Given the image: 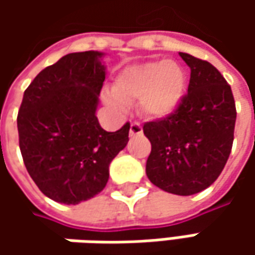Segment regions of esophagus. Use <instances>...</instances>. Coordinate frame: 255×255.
<instances>
[{
	"label": "esophagus",
	"mask_w": 255,
	"mask_h": 255,
	"mask_svg": "<svg viewBox=\"0 0 255 255\" xmlns=\"http://www.w3.org/2000/svg\"><path fill=\"white\" fill-rule=\"evenodd\" d=\"M143 129L139 122H132L130 123V136H137V134H142Z\"/></svg>",
	"instance_id": "esophagus-1"
}]
</instances>
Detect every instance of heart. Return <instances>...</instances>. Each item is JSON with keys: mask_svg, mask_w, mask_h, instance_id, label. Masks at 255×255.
<instances>
[{"mask_svg": "<svg viewBox=\"0 0 255 255\" xmlns=\"http://www.w3.org/2000/svg\"><path fill=\"white\" fill-rule=\"evenodd\" d=\"M184 92V75L171 61L129 66L118 76L115 91L105 93L112 108L123 111L129 101L139 98L143 115L162 118L180 103Z\"/></svg>", "mask_w": 255, "mask_h": 255, "instance_id": "b5f03b06", "label": "heart"}]
</instances>
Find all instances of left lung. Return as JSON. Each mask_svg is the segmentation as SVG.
Segmentation results:
<instances>
[{
    "label": "left lung",
    "mask_w": 255,
    "mask_h": 255,
    "mask_svg": "<svg viewBox=\"0 0 255 255\" xmlns=\"http://www.w3.org/2000/svg\"><path fill=\"white\" fill-rule=\"evenodd\" d=\"M180 56L190 68L187 93L170 115L143 125L152 143L146 174L162 190L191 196L211 186L224 169L237 112L230 85L210 62Z\"/></svg>",
    "instance_id": "obj_1"
}]
</instances>
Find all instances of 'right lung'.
<instances>
[{
  "label": "right lung",
  "instance_id": "obj_1",
  "mask_svg": "<svg viewBox=\"0 0 255 255\" xmlns=\"http://www.w3.org/2000/svg\"><path fill=\"white\" fill-rule=\"evenodd\" d=\"M98 51L46 66L25 89L16 125L25 167L46 197L78 204L105 189L109 164L129 142L130 123L106 132L96 118L105 66Z\"/></svg>",
  "mask_w": 255,
  "mask_h": 255
}]
</instances>
